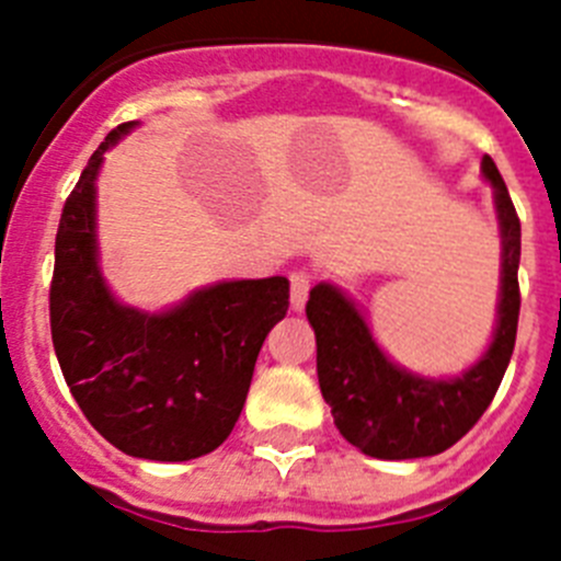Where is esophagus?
<instances>
[{
    "mask_svg": "<svg viewBox=\"0 0 561 561\" xmlns=\"http://www.w3.org/2000/svg\"><path fill=\"white\" fill-rule=\"evenodd\" d=\"M311 280H314V275H311L309 270H295L289 275V289H291V309L300 311L306 306V300H309V289H311Z\"/></svg>",
    "mask_w": 561,
    "mask_h": 561,
    "instance_id": "34e87169",
    "label": "esophagus"
}]
</instances>
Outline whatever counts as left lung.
<instances>
[{
	"label": "left lung",
	"mask_w": 561,
	"mask_h": 561,
	"mask_svg": "<svg viewBox=\"0 0 561 561\" xmlns=\"http://www.w3.org/2000/svg\"><path fill=\"white\" fill-rule=\"evenodd\" d=\"M503 232V291L494 342L458 379H421L396 368L348 297L334 286L311 289L306 314L317 336V379L340 435L370 458L408 460L458 444L492 404L514 354L519 320V219L494 160L483 157Z\"/></svg>",
	"instance_id": "1"
}]
</instances>
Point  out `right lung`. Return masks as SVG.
Here are the masks:
<instances>
[{
    "instance_id": "1",
    "label": "right lung",
    "mask_w": 561,
    "mask_h": 561,
    "mask_svg": "<svg viewBox=\"0 0 561 561\" xmlns=\"http://www.w3.org/2000/svg\"><path fill=\"white\" fill-rule=\"evenodd\" d=\"M112 128L64 202L49 284L58 365L89 424L121 453L191 460L225 444L247 401L257 351L289 309V280H230L162 314L126 309L98 270L95 176Z\"/></svg>"
}]
</instances>
